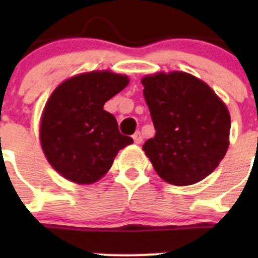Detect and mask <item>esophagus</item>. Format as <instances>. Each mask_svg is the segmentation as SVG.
<instances>
[{"mask_svg": "<svg viewBox=\"0 0 258 258\" xmlns=\"http://www.w3.org/2000/svg\"><path fill=\"white\" fill-rule=\"evenodd\" d=\"M133 140H134V143H137V145L142 143L143 138H142V134H141V132H136V133L133 134Z\"/></svg>", "mask_w": 258, "mask_h": 258, "instance_id": "esophagus-1", "label": "esophagus"}]
</instances>
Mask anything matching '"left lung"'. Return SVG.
Listing matches in <instances>:
<instances>
[{
  "mask_svg": "<svg viewBox=\"0 0 258 258\" xmlns=\"http://www.w3.org/2000/svg\"><path fill=\"white\" fill-rule=\"evenodd\" d=\"M141 83L156 131L143 151L159 177L174 186L206 178L229 149L226 104L204 81L186 72H159Z\"/></svg>",
  "mask_w": 258,
  "mask_h": 258,
  "instance_id": "1",
  "label": "left lung"
}]
</instances>
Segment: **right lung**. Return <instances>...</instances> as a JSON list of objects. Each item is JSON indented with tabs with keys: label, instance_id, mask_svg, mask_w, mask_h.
Returning a JSON list of instances; mask_svg holds the SVG:
<instances>
[{
	"label": "right lung",
	"instance_id": "right-lung-1",
	"mask_svg": "<svg viewBox=\"0 0 258 258\" xmlns=\"http://www.w3.org/2000/svg\"><path fill=\"white\" fill-rule=\"evenodd\" d=\"M129 84L125 75L93 71L66 80L51 93L40 125L41 147L50 165L68 181L97 182L117 152L133 140L118 132L108 99Z\"/></svg>",
	"mask_w": 258,
	"mask_h": 258
}]
</instances>
